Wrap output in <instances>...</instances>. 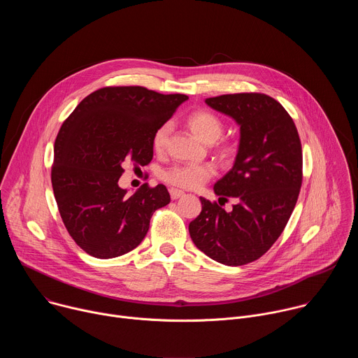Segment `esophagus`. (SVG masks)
Masks as SVG:
<instances>
[{"instance_id": "obj_1", "label": "esophagus", "mask_w": 358, "mask_h": 358, "mask_svg": "<svg viewBox=\"0 0 358 358\" xmlns=\"http://www.w3.org/2000/svg\"><path fill=\"white\" fill-rule=\"evenodd\" d=\"M182 195H184V191L177 189V188H170V196H171V199H178V198H181Z\"/></svg>"}]
</instances>
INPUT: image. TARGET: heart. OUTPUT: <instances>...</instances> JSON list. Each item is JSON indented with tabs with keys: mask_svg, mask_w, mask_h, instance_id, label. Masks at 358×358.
Returning a JSON list of instances; mask_svg holds the SVG:
<instances>
[{
	"mask_svg": "<svg viewBox=\"0 0 358 358\" xmlns=\"http://www.w3.org/2000/svg\"><path fill=\"white\" fill-rule=\"evenodd\" d=\"M187 126L198 140L208 144L217 141L221 137L224 130L222 122L215 115L210 112H203V110L194 112L192 115H189L187 119ZM170 131H171V126L169 123L159 127L155 137H152V148H155V151L157 152L164 151ZM221 155L228 156L229 148L222 147ZM213 174H214V170L208 164H196V166L185 164V166H173L164 170L162 173V178L171 185L192 189L206 182Z\"/></svg>",
	"mask_w": 358,
	"mask_h": 358,
	"instance_id": "obj_1",
	"label": "heart"
}]
</instances>
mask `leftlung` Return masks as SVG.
I'll use <instances>...</instances> for the list:
<instances>
[{
  "label": "left lung",
  "mask_w": 358,
  "mask_h": 358,
  "mask_svg": "<svg viewBox=\"0 0 358 358\" xmlns=\"http://www.w3.org/2000/svg\"><path fill=\"white\" fill-rule=\"evenodd\" d=\"M235 120L239 144L232 169L215 182L232 211L199 198L201 214L189 222L195 246L211 259L241 266L259 259L283 232L301 185V144L285 108L262 93H235L206 99Z\"/></svg>",
  "instance_id": "obj_1"
}]
</instances>
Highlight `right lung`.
Segmentation results:
<instances>
[{
  "mask_svg": "<svg viewBox=\"0 0 358 358\" xmlns=\"http://www.w3.org/2000/svg\"><path fill=\"white\" fill-rule=\"evenodd\" d=\"M188 99L141 86L101 87L86 96L55 140L52 188L73 241L99 259L137 248L170 194L163 184L129 195L119 187L124 163L145 166L152 137Z\"/></svg>",
  "mask_w": 358,
  "mask_h": 358,
  "instance_id": "1",
  "label": "right lung"
}]
</instances>
